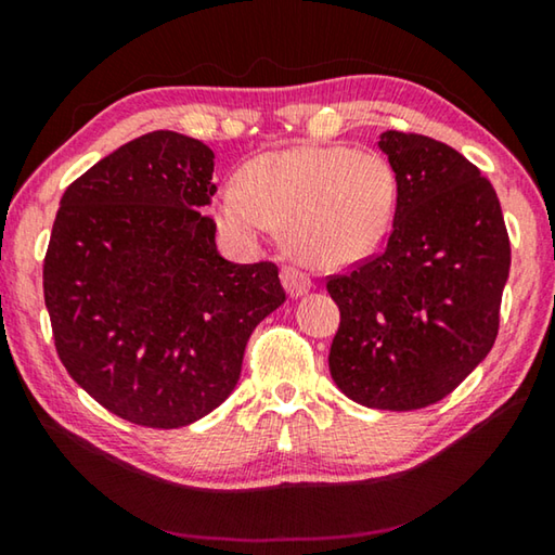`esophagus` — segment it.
Listing matches in <instances>:
<instances>
[{
    "label": "esophagus",
    "instance_id": "34e87169",
    "mask_svg": "<svg viewBox=\"0 0 555 555\" xmlns=\"http://www.w3.org/2000/svg\"><path fill=\"white\" fill-rule=\"evenodd\" d=\"M281 284H284L286 294L291 298H298V296H304V294H308V291H311V279H308L304 271H298L294 267L281 269Z\"/></svg>",
    "mask_w": 555,
    "mask_h": 555
}]
</instances>
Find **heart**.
Instances as JSON below:
<instances>
[{
  "label": "heart",
  "mask_w": 555,
  "mask_h": 555,
  "mask_svg": "<svg viewBox=\"0 0 555 555\" xmlns=\"http://www.w3.org/2000/svg\"><path fill=\"white\" fill-rule=\"evenodd\" d=\"M397 173L382 154L296 146L264 154L218 198V220L240 240L286 228L291 255L313 269H343L379 247L397 210Z\"/></svg>",
  "instance_id": "heart-1"
}]
</instances>
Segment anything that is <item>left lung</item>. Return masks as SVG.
Returning a JSON list of instances; mask_svg holds the SVG:
<instances>
[{
  "instance_id": "left-lung-1",
  "label": "left lung",
  "mask_w": 555,
  "mask_h": 555,
  "mask_svg": "<svg viewBox=\"0 0 555 555\" xmlns=\"http://www.w3.org/2000/svg\"><path fill=\"white\" fill-rule=\"evenodd\" d=\"M397 210L382 255L327 279L340 308L331 374L370 409L411 411L448 397L500 331L512 247L480 168L443 142L389 129Z\"/></svg>"
}]
</instances>
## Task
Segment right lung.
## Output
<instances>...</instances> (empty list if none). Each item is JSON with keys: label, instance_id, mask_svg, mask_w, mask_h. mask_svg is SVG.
Instances as JSON below:
<instances>
[{"label": "right lung", "instance_id": "1", "mask_svg": "<svg viewBox=\"0 0 555 555\" xmlns=\"http://www.w3.org/2000/svg\"><path fill=\"white\" fill-rule=\"evenodd\" d=\"M215 154L152 131L63 193L43 259L55 350L100 406L181 428L230 397L255 327L286 300L271 261L220 257Z\"/></svg>", "mask_w": 555, "mask_h": 555}]
</instances>
